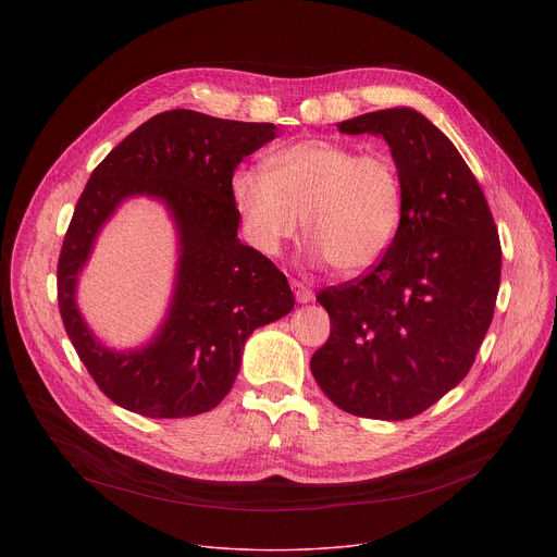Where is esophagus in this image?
Wrapping results in <instances>:
<instances>
[{"label": "esophagus", "mask_w": 557, "mask_h": 557, "mask_svg": "<svg viewBox=\"0 0 557 557\" xmlns=\"http://www.w3.org/2000/svg\"><path fill=\"white\" fill-rule=\"evenodd\" d=\"M290 286H293L295 297H297V301H299V304H308V301H312V299H314V293H312L304 282L293 280V282H290Z\"/></svg>", "instance_id": "34e87169"}]
</instances>
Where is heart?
I'll use <instances>...</instances> for the list:
<instances>
[{"mask_svg": "<svg viewBox=\"0 0 557 557\" xmlns=\"http://www.w3.org/2000/svg\"><path fill=\"white\" fill-rule=\"evenodd\" d=\"M267 172L240 170L231 198L256 249L277 256L304 228L342 275L376 267L404 222V181L385 149L308 138L273 151Z\"/></svg>", "mask_w": 557, "mask_h": 557, "instance_id": "b5f03b06", "label": "heart"}]
</instances>
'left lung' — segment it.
<instances>
[{"label": "left lung", "instance_id": "obj_1", "mask_svg": "<svg viewBox=\"0 0 557 557\" xmlns=\"http://www.w3.org/2000/svg\"><path fill=\"white\" fill-rule=\"evenodd\" d=\"M337 127L387 143L401 170L404 222L368 275L317 295L333 329L310 372L344 412L404 421L467 376L490 331L498 231L479 181L421 112L389 108Z\"/></svg>", "mask_w": 557, "mask_h": 557}]
</instances>
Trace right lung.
<instances>
[{
  "instance_id": "right-lung-1",
  "label": "right lung",
  "mask_w": 557,
  "mask_h": 557,
  "mask_svg": "<svg viewBox=\"0 0 557 557\" xmlns=\"http://www.w3.org/2000/svg\"><path fill=\"white\" fill-rule=\"evenodd\" d=\"M277 136L273 123H243L194 110L156 114L92 172L59 256L57 290L65 333L110 399L149 419L213 410L240 372L245 342L295 306L277 267L237 237L231 178L243 158ZM161 201L177 228V273L157 333L127 351L106 347L75 304L98 233L129 197Z\"/></svg>"
}]
</instances>
